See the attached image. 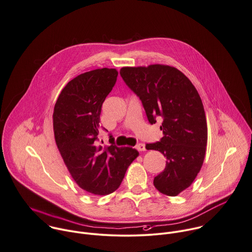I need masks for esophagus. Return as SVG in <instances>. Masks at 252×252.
Returning <instances> with one entry per match:
<instances>
[{
	"label": "esophagus",
	"instance_id": "esophagus-1",
	"mask_svg": "<svg viewBox=\"0 0 252 252\" xmlns=\"http://www.w3.org/2000/svg\"><path fill=\"white\" fill-rule=\"evenodd\" d=\"M138 151H145V145L143 144V143H139V144H137L136 145V147H135Z\"/></svg>",
	"mask_w": 252,
	"mask_h": 252
}]
</instances>
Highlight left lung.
Returning a JSON list of instances; mask_svg holds the SVG:
<instances>
[{
  "instance_id": "1",
  "label": "left lung",
  "mask_w": 252,
  "mask_h": 252,
  "mask_svg": "<svg viewBox=\"0 0 252 252\" xmlns=\"http://www.w3.org/2000/svg\"><path fill=\"white\" fill-rule=\"evenodd\" d=\"M120 73L141 100L149 123L163 119V137L146 144V149L160 151L167 158L165 170L154 178L155 188L177 196L193 183L204 161L207 123L201 98L191 81L174 66H125Z\"/></svg>"
}]
</instances>
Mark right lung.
<instances>
[{
    "label": "right lung",
    "instance_id": "add662e5",
    "mask_svg": "<svg viewBox=\"0 0 252 252\" xmlns=\"http://www.w3.org/2000/svg\"><path fill=\"white\" fill-rule=\"evenodd\" d=\"M118 76L116 68H97L71 79L55 104L53 126L61 156L77 186L95 195L114 192L138 156L131 147L98 145L102 104ZM111 137V136H110Z\"/></svg>",
    "mask_w": 252,
    "mask_h": 252
}]
</instances>
